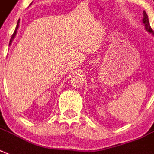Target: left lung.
I'll return each mask as SVG.
<instances>
[{
	"label": "left lung",
	"instance_id": "1",
	"mask_svg": "<svg viewBox=\"0 0 154 154\" xmlns=\"http://www.w3.org/2000/svg\"><path fill=\"white\" fill-rule=\"evenodd\" d=\"M143 23L144 25V27H145V30L147 31L148 32H149L150 34H152V35H154V32L153 31L151 28V26H150L149 24V18H148V15L146 13H144V18H143Z\"/></svg>",
	"mask_w": 154,
	"mask_h": 154
}]
</instances>
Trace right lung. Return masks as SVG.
<instances>
[{"label":"right lung","instance_id":"obj_1","mask_svg":"<svg viewBox=\"0 0 154 154\" xmlns=\"http://www.w3.org/2000/svg\"><path fill=\"white\" fill-rule=\"evenodd\" d=\"M18 24H19V20L18 21V23H17V26H16V28H15V31H14V34L12 35V36H11V39H10V45L12 44V41L14 39V37H15L16 34H17V30H18Z\"/></svg>","mask_w":154,"mask_h":154}]
</instances>
